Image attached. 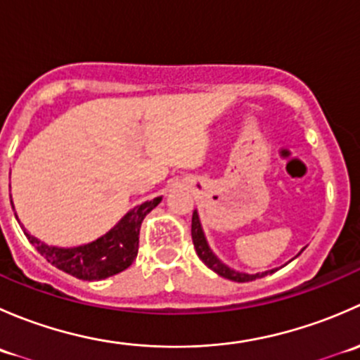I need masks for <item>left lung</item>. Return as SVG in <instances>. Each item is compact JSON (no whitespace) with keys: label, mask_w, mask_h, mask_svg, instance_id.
I'll list each match as a JSON object with an SVG mask.
<instances>
[{"label":"left lung","mask_w":360,"mask_h":360,"mask_svg":"<svg viewBox=\"0 0 360 360\" xmlns=\"http://www.w3.org/2000/svg\"><path fill=\"white\" fill-rule=\"evenodd\" d=\"M191 238H193V245H195V250H197L198 257H200L210 270L216 271L217 275H221V277L224 278H230V281H235V282H250V281H256V278L264 277V275L268 274H274L275 271V270H268V271H263V274L249 275V274H242V271L231 270V268H228L226 264L221 263V261L214 256L212 250L209 249V245H207V240L205 237H203V231H202L197 212H193V217H191Z\"/></svg>","instance_id":"left-lung-1"}]
</instances>
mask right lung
Here are the masks:
<instances>
[{"label":"right lung","instance_id":"add662e5","mask_svg":"<svg viewBox=\"0 0 360 360\" xmlns=\"http://www.w3.org/2000/svg\"><path fill=\"white\" fill-rule=\"evenodd\" d=\"M162 202V197L144 202L130 210L111 231L96 242L72 249L46 245L24 231L27 240L49 263L82 281H103L127 270L139 249V230L144 217Z\"/></svg>","mask_w":360,"mask_h":360}]
</instances>
